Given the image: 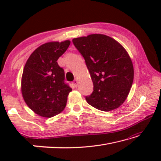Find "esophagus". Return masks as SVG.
I'll list each match as a JSON object with an SVG mask.
<instances>
[{"instance_id":"esophagus-1","label":"esophagus","mask_w":161,"mask_h":161,"mask_svg":"<svg viewBox=\"0 0 161 161\" xmlns=\"http://www.w3.org/2000/svg\"><path fill=\"white\" fill-rule=\"evenodd\" d=\"M73 84H74V85L76 87H77V84H78V80H77V79H75L74 81H73Z\"/></svg>"}]
</instances>
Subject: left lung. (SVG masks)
Instances as JSON below:
<instances>
[{
	"label": "left lung",
	"instance_id": "left-lung-1",
	"mask_svg": "<svg viewBox=\"0 0 161 161\" xmlns=\"http://www.w3.org/2000/svg\"><path fill=\"white\" fill-rule=\"evenodd\" d=\"M73 44L85 59L94 91L86 97L89 105L103 111L119 108L131 88L134 71L127 51L112 37L92 34L74 38Z\"/></svg>",
	"mask_w": 161,
	"mask_h": 161
}]
</instances>
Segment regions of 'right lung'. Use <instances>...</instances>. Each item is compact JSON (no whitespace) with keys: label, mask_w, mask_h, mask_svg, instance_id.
Masks as SVG:
<instances>
[{"label":"right lung","mask_w":161,"mask_h":161,"mask_svg":"<svg viewBox=\"0 0 161 161\" xmlns=\"http://www.w3.org/2000/svg\"><path fill=\"white\" fill-rule=\"evenodd\" d=\"M69 40L45 43L27 60L21 79V92L28 107L35 114L50 118L66 107L72 89L64 83V69L58 59L67 50Z\"/></svg>","instance_id":"1"}]
</instances>
